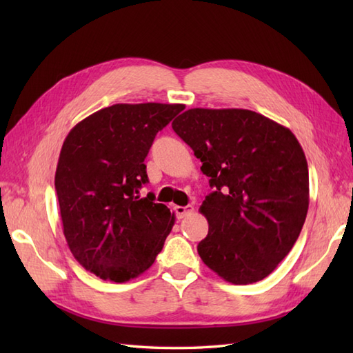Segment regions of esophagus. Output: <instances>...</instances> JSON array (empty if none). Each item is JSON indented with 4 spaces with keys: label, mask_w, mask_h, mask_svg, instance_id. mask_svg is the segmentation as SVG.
Returning <instances> with one entry per match:
<instances>
[{
    "label": "esophagus",
    "mask_w": 353,
    "mask_h": 353,
    "mask_svg": "<svg viewBox=\"0 0 353 353\" xmlns=\"http://www.w3.org/2000/svg\"><path fill=\"white\" fill-rule=\"evenodd\" d=\"M174 211H176L177 219L182 220V219H185V216H188L194 212V206H191V205H188V206H176Z\"/></svg>",
    "instance_id": "esophagus-1"
}]
</instances>
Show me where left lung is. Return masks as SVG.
I'll return each mask as SVG.
<instances>
[{
	"instance_id": "left-lung-1",
	"label": "left lung",
	"mask_w": 353,
	"mask_h": 353,
	"mask_svg": "<svg viewBox=\"0 0 353 353\" xmlns=\"http://www.w3.org/2000/svg\"><path fill=\"white\" fill-rule=\"evenodd\" d=\"M214 191L200 212L205 264L235 285L262 281L297 241L310 206L308 162L287 127L247 109H188L172 121Z\"/></svg>"
}]
</instances>
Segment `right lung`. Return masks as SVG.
Returning <instances> with one entry per match:
<instances>
[{
  "label": "right lung",
  "instance_id": "add662e5",
  "mask_svg": "<svg viewBox=\"0 0 353 353\" xmlns=\"http://www.w3.org/2000/svg\"><path fill=\"white\" fill-rule=\"evenodd\" d=\"M183 104H114L81 119L56 168L63 235L74 258L104 281L127 282L152 267L174 224L154 194L144 159L156 133Z\"/></svg>",
  "mask_w": 353,
  "mask_h": 353
}]
</instances>
